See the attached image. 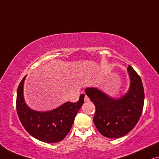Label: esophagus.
Here are the masks:
<instances>
[{
  "label": "esophagus",
  "instance_id": "1",
  "mask_svg": "<svg viewBox=\"0 0 159 159\" xmlns=\"http://www.w3.org/2000/svg\"><path fill=\"white\" fill-rule=\"evenodd\" d=\"M84 101L86 102H89V97L88 96H85V97H84Z\"/></svg>",
  "mask_w": 159,
  "mask_h": 159
}]
</instances>
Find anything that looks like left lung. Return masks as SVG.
Wrapping results in <instances>:
<instances>
[{
  "instance_id": "8db88e82",
  "label": "left lung",
  "mask_w": 159,
  "mask_h": 159,
  "mask_svg": "<svg viewBox=\"0 0 159 159\" xmlns=\"http://www.w3.org/2000/svg\"><path fill=\"white\" fill-rule=\"evenodd\" d=\"M130 87L126 94L114 99L95 88L86 89V93L96 107L93 122L100 133L109 138H119L133 129L141 116L144 89L141 79L128 66Z\"/></svg>"
}]
</instances>
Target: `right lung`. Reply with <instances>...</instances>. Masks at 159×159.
<instances>
[{
  "label": "right lung",
  "instance_id": "1",
  "mask_svg": "<svg viewBox=\"0 0 159 159\" xmlns=\"http://www.w3.org/2000/svg\"><path fill=\"white\" fill-rule=\"evenodd\" d=\"M17 89L16 111L24 129L36 139L45 143H57L63 140L70 131L78 111L84 102L81 94L77 102H68L54 110L41 112L29 108L24 102V83Z\"/></svg>",
  "mask_w": 159,
  "mask_h": 159
}]
</instances>
